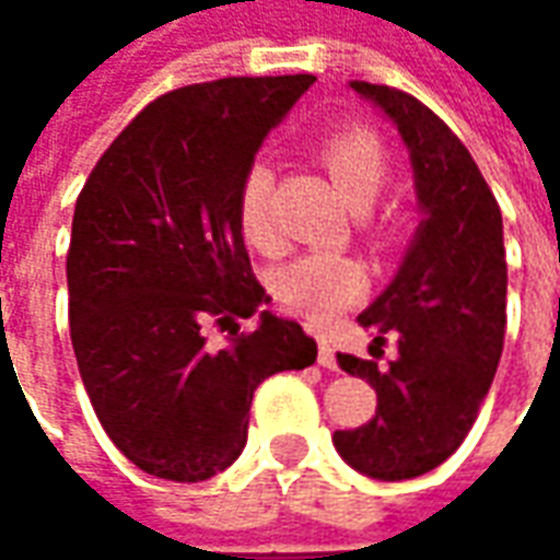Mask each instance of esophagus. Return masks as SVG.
I'll list each match as a JSON object with an SVG mask.
<instances>
[{"label": "esophagus", "instance_id": "34e87169", "mask_svg": "<svg viewBox=\"0 0 560 560\" xmlns=\"http://www.w3.org/2000/svg\"><path fill=\"white\" fill-rule=\"evenodd\" d=\"M317 363L324 369H336V348H332V341L327 336L317 339Z\"/></svg>", "mask_w": 560, "mask_h": 560}]
</instances>
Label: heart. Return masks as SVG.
<instances>
[{
    "label": "heart",
    "mask_w": 560,
    "mask_h": 560,
    "mask_svg": "<svg viewBox=\"0 0 560 560\" xmlns=\"http://www.w3.org/2000/svg\"><path fill=\"white\" fill-rule=\"evenodd\" d=\"M320 159L327 164L341 197L360 212L375 203L387 183V149L377 135L365 128H345L329 135L320 147ZM272 185H276V173L272 164L264 159L255 161L240 183V224L245 240L260 252L281 248V233L269 209ZM363 291L365 269L353 257L327 255V252L296 257L276 276V293L281 296V303L312 320H329L332 315H339L341 308L357 303Z\"/></svg>",
    "instance_id": "heart-1"
}]
</instances>
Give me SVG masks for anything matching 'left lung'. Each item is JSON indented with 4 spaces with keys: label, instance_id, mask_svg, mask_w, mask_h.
Masks as SVG:
<instances>
[{
    "label": "left lung",
    "instance_id": "obj_1",
    "mask_svg": "<svg viewBox=\"0 0 560 560\" xmlns=\"http://www.w3.org/2000/svg\"><path fill=\"white\" fill-rule=\"evenodd\" d=\"M381 107L411 152L422 221L387 291L357 317L387 336V365L339 353V365L377 393L375 417L332 434L339 456L372 480H413L465 441L504 351V221L465 143L413 95L351 80ZM372 345V357H375Z\"/></svg>",
    "mask_w": 560,
    "mask_h": 560
}]
</instances>
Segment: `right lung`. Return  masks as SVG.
I'll return each instance as SVG.
<instances>
[{"label":"right lung","instance_id":"add662e5","mask_svg":"<svg viewBox=\"0 0 560 560\" xmlns=\"http://www.w3.org/2000/svg\"><path fill=\"white\" fill-rule=\"evenodd\" d=\"M312 74L224 78L147 104L83 185L68 248V320L104 432L140 470L200 482L231 468L260 381L317 345L269 303L240 224V183ZM207 319L233 323L212 349Z\"/></svg>","mask_w":560,"mask_h":560}]
</instances>
